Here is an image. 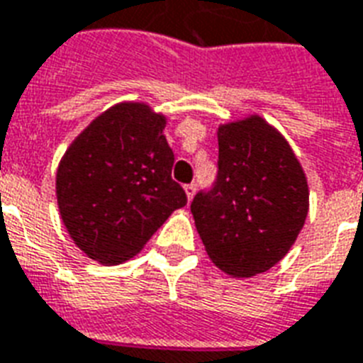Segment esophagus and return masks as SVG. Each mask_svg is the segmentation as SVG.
<instances>
[{"instance_id": "obj_1", "label": "esophagus", "mask_w": 363, "mask_h": 363, "mask_svg": "<svg viewBox=\"0 0 363 363\" xmlns=\"http://www.w3.org/2000/svg\"><path fill=\"white\" fill-rule=\"evenodd\" d=\"M184 192H186L188 201L192 200V198H194V194H196V184H186V186H184Z\"/></svg>"}]
</instances>
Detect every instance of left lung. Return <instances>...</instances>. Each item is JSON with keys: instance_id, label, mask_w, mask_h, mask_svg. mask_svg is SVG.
Returning a JSON list of instances; mask_svg holds the SVG:
<instances>
[{"instance_id": "1", "label": "left lung", "mask_w": 363, "mask_h": 363, "mask_svg": "<svg viewBox=\"0 0 363 363\" xmlns=\"http://www.w3.org/2000/svg\"><path fill=\"white\" fill-rule=\"evenodd\" d=\"M218 175L190 211L209 259L232 278L267 272L293 247L308 215V182L274 125L251 114L218 125Z\"/></svg>"}]
</instances>
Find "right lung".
<instances>
[{"mask_svg": "<svg viewBox=\"0 0 363 363\" xmlns=\"http://www.w3.org/2000/svg\"><path fill=\"white\" fill-rule=\"evenodd\" d=\"M167 118L146 102H118L66 148L57 203L72 242L101 264H120L145 247L186 194L171 179Z\"/></svg>", "mask_w": 363, "mask_h": 363, "instance_id": "right-lung-1", "label": "right lung"}]
</instances>
